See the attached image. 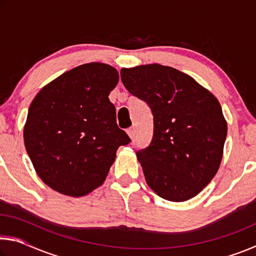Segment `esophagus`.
<instances>
[{
  "mask_svg": "<svg viewBox=\"0 0 256 256\" xmlns=\"http://www.w3.org/2000/svg\"><path fill=\"white\" fill-rule=\"evenodd\" d=\"M126 133H128V136H130V138H134V128H130L126 131Z\"/></svg>",
  "mask_w": 256,
  "mask_h": 256,
  "instance_id": "obj_1",
  "label": "esophagus"
}]
</instances>
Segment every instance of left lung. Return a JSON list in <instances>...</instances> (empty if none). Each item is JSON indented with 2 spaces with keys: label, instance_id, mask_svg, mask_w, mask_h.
<instances>
[{
  "label": "left lung",
  "instance_id": "8db88e82",
  "mask_svg": "<svg viewBox=\"0 0 256 256\" xmlns=\"http://www.w3.org/2000/svg\"><path fill=\"white\" fill-rule=\"evenodd\" d=\"M120 79L154 115L152 141L136 152L146 184L168 201L196 196L222 160L227 120L218 99L190 76L156 63L123 68Z\"/></svg>",
  "mask_w": 256,
  "mask_h": 256
}]
</instances>
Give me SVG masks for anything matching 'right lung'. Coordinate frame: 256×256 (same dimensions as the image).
<instances>
[{
  "instance_id": "obj_1",
  "label": "right lung",
  "mask_w": 256,
  "mask_h": 256,
  "mask_svg": "<svg viewBox=\"0 0 256 256\" xmlns=\"http://www.w3.org/2000/svg\"><path fill=\"white\" fill-rule=\"evenodd\" d=\"M118 80L110 64H82L50 81L30 104L24 146L52 190L88 196L104 184L118 146L130 144L108 98Z\"/></svg>"
}]
</instances>
